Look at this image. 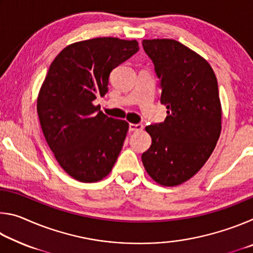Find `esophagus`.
Segmentation results:
<instances>
[{"instance_id":"34e87169","label":"esophagus","mask_w":253,"mask_h":253,"mask_svg":"<svg viewBox=\"0 0 253 253\" xmlns=\"http://www.w3.org/2000/svg\"><path fill=\"white\" fill-rule=\"evenodd\" d=\"M129 130L130 131H137V130H142L144 126L142 125V124H129Z\"/></svg>"}]
</instances>
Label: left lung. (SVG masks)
<instances>
[{
  "label": "left lung",
  "mask_w": 253,
  "mask_h": 253,
  "mask_svg": "<svg viewBox=\"0 0 253 253\" xmlns=\"http://www.w3.org/2000/svg\"><path fill=\"white\" fill-rule=\"evenodd\" d=\"M160 81L161 102L168 116L145 129L152 145L142 161L161 185L175 186L199 172L221 134L217 80L207 60L178 41L143 40Z\"/></svg>",
  "instance_id": "left-lung-1"
}]
</instances>
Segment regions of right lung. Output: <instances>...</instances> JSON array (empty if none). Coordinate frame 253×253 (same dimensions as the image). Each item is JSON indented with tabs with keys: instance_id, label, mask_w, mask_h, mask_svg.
<instances>
[{
	"instance_id": "right-lung-1",
	"label": "right lung",
	"mask_w": 253,
	"mask_h": 253,
	"mask_svg": "<svg viewBox=\"0 0 253 253\" xmlns=\"http://www.w3.org/2000/svg\"><path fill=\"white\" fill-rule=\"evenodd\" d=\"M138 50L136 40L96 38L66 46L51 63L37 110L54 157L77 181H100L117 161L128 123L92 101L108 91L110 72Z\"/></svg>"
}]
</instances>
